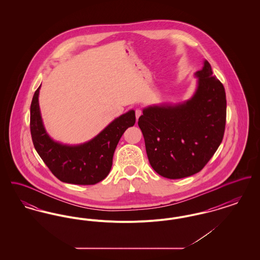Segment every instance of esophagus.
<instances>
[{
    "label": "esophagus",
    "mask_w": 260,
    "mask_h": 260,
    "mask_svg": "<svg viewBox=\"0 0 260 260\" xmlns=\"http://www.w3.org/2000/svg\"><path fill=\"white\" fill-rule=\"evenodd\" d=\"M141 114H142V111H141V109H139V108H137L136 110V119L138 120V118L141 116Z\"/></svg>",
    "instance_id": "34e87169"
}]
</instances>
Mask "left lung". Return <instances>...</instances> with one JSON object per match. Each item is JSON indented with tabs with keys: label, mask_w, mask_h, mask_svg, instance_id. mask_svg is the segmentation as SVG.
<instances>
[{
	"label": "left lung",
	"mask_w": 260,
	"mask_h": 260,
	"mask_svg": "<svg viewBox=\"0 0 260 260\" xmlns=\"http://www.w3.org/2000/svg\"><path fill=\"white\" fill-rule=\"evenodd\" d=\"M194 75L197 87L190 99L145 107L138 119L151 167L170 179L199 173L222 141L226 123L224 87L208 60Z\"/></svg>",
	"instance_id": "obj_1"
}]
</instances>
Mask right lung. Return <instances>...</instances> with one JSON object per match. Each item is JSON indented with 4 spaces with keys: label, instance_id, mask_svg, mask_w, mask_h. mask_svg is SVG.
Listing matches in <instances>:
<instances>
[{
    "label": "right lung",
    "instance_id": "right-lung-1",
    "mask_svg": "<svg viewBox=\"0 0 260 260\" xmlns=\"http://www.w3.org/2000/svg\"><path fill=\"white\" fill-rule=\"evenodd\" d=\"M38 87L30 107V131L34 147L62 182L77 185H93L103 180L112 168L113 155L125 129L136 124L135 110L112 121L99 135L85 143L69 145L53 140L43 123Z\"/></svg>",
    "mask_w": 260,
    "mask_h": 260
}]
</instances>
